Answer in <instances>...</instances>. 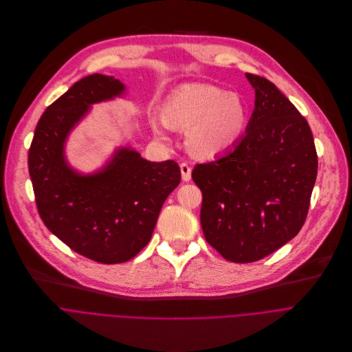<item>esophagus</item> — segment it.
I'll return each instance as SVG.
<instances>
[{
  "label": "esophagus",
  "instance_id": "obj_1",
  "mask_svg": "<svg viewBox=\"0 0 352 352\" xmlns=\"http://www.w3.org/2000/svg\"><path fill=\"white\" fill-rule=\"evenodd\" d=\"M180 170H182V179L184 182H190L191 180V168L186 162H183V164H180Z\"/></svg>",
  "mask_w": 352,
  "mask_h": 352
}]
</instances>
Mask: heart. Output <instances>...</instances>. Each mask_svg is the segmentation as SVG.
<instances>
[{
    "label": "heart",
    "mask_w": 352,
    "mask_h": 352,
    "mask_svg": "<svg viewBox=\"0 0 352 352\" xmlns=\"http://www.w3.org/2000/svg\"><path fill=\"white\" fill-rule=\"evenodd\" d=\"M247 107L234 93L205 83L179 87L166 101L164 120L155 134L166 140L162 127L187 130L190 147L201 155H217L233 147L247 126Z\"/></svg>",
    "instance_id": "1"
}]
</instances>
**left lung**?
Instances as JSON below:
<instances>
[{
    "mask_svg": "<svg viewBox=\"0 0 352 352\" xmlns=\"http://www.w3.org/2000/svg\"><path fill=\"white\" fill-rule=\"evenodd\" d=\"M255 108L233 150L198 164L205 240L225 259L259 261L294 239L305 223L318 175L307 119L267 79L247 74Z\"/></svg>",
    "mask_w": 352,
    "mask_h": 352,
    "instance_id": "left-lung-1",
    "label": "left lung"
}]
</instances>
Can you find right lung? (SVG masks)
<instances>
[{
  "mask_svg": "<svg viewBox=\"0 0 352 352\" xmlns=\"http://www.w3.org/2000/svg\"><path fill=\"white\" fill-rule=\"evenodd\" d=\"M112 76L76 82L41 115L29 150V173L41 221L70 250L100 263H122L150 241L161 208L179 186L175 161L150 162L120 148L94 175H79L63 155V143L91 104L120 96Z\"/></svg>",
  "mask_w": 352,
  "mask_h": 352,
  "instance_id": "add662e5",
  "label": "right lung"
}]
</instances>
